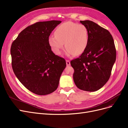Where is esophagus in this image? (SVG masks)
<instances>
[{
    "instance_id": "esophagus-1",
    "label": "esophagus",
    "mask_w": 128,
    "mask_h": 128,
    "mask_svg": "<svg viewBox=\"0 0 128 128\" xmlns=\"http://www.w3.org/2000/svg\"><path fill=\"white\" fill-rule=\"evenodd\" d=\"M66 65L67 66H70V62L68 60H66Z\"/></svg>"
}]
</instances>
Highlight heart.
<instances>
[{
    "label": "heart",
    "instance_id": "heart-1",
    "mask_svg": "<svg viewBox=\"0 0 128 128\" xmlns=\"http://www.w3.org/2000/svg\"><path fill=\"white\" fill-rule=\"evenodd\" d=\"M88 40V32L85 26L69 21L56 28L55 36H49L48 43L56 54H60L65 43L68 56L79 55L84 51Z\"/></svg>",
    "mask_w": 128,
    "mask_h": 128
}]
</instances>
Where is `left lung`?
<instances>
[{
	"mask_svg": "<svg viewBox=\"0 0 128 128\" xmlns=\"http://www.w3.org/2000/svg\"><path fill=\"white\" fill-rule=\"evenodd\" d=\"M86 26L89 40L81 55L71 61L74 70L73 80L77 87L96 92L109 80L116 60V49L110 32L91 20H80Z\"/></svg>",
	"mask_w": 128,
	"mask_h": 128,
	"instance_id": "8db88e82",
	"label": "left lung"
}]
</instances>
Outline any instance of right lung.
I'll list each match as a JSON object with an SVG mask.
<instances>
[{
    "instance_id": "add662e5",
    "label": "right lung",
    "mask_w": 128,
    "mask_h": 128,
    "mask_svg": "<svg viewBox=\"0 0 128 128\" xmlns=\"http://www.w3.org/2000/svg\"><path fill=\"white\" fill-rule=\"evenodd\" d=\"M60 20L36 22L20 32L10 48L16 76L30 92L46 95L57 89L66 61L56 55L48 43L52 32Z\"/></svg>"
}]
</instances>
